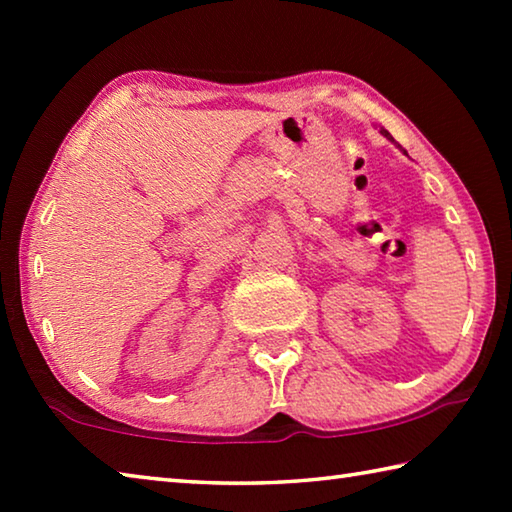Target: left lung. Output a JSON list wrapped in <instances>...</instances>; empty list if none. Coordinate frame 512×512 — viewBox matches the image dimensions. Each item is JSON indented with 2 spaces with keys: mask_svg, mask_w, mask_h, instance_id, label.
I'll list each match as a JSON object with an SVG mask.
<instances>
[{
  "mask_svg": "<svg viewBox=\"0 0 512 512\" xmlns=\"http://www.w3.org/2000/svg\"><path fill=\"white\" fill-rule=\"evenodd\" d=\"M379 133H381V135H384V137H386V140H391V142H395V140H393V135H391V133H388V131H386V128H379ZM397 146H400V144H397ZM400 149H402V146H400ZM402 151H404V149H402ZM404 153H406V151H404Z\"/></svg>",
  "mask_w": 512,
  "mask_h": 512,
  "instance_id": "8db88e82",
  "label": "left lung"
}]
</instances>
